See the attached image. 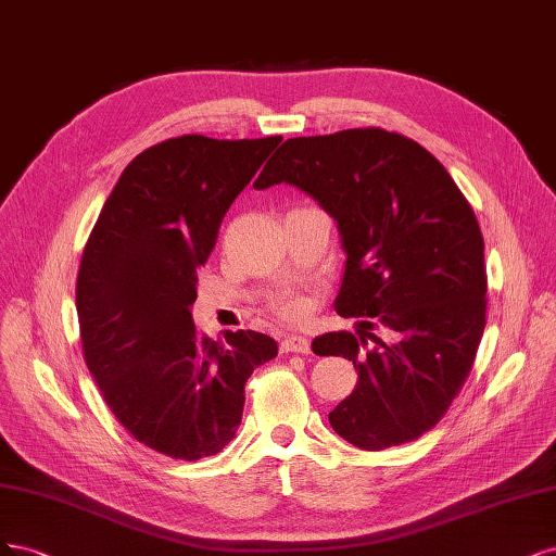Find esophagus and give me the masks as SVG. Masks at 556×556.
Here are the masks:
<instances>
[{"label":"esophagus","mask_w":556,"mask_h":556,"mask_svg":"<svg viewBox=\"0 0 556 556\" xmlns=\"http://www.w3.org/2000/svg\"><path fill=\"white\" fill-rule=\"evenodd\" d=\"M309 349H312L309 339L298 337V334L281 337V342H279V351L281 353H309Z\"/></svg>","instance_id":"obj_1"}]
</instances>
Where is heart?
Listing matches in <instances>:
<instances>
[{
  "label": "heart",
  "mask_w": 556,
  "mask_h": 556,
  "mask_svg": "<svg viewBox=\"0 0 556 556\" xmlns=\"http://www.w3.org/2000/svg\"><path fill=\"white\" fill-rule=\"evenodd\" d=\"M273 309L279 318L291 320V324H300V320L312 314L314 300L300 291H283L273 300Z\"/></svg>",
  "instance_id": "1"
}]
</instances>
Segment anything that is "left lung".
Instances as JSON below:
<instances>
[{
  "label": "left lung",
  "mask_w": 556,
  "mask_h": 556,
  "mask_svg": "<svg viewBox=\"0 0 556 556\" xmlns=\"http://www.w3.org/2000/svg\"><path fill=\"white\" fill-rule=\"evenodd\" d=\"M281 182L337 222L346 270L334 309L363 318L357 337L328 332L312 344L357 371L330 410L332 429L363 451L422 437L469 379L488 320L485 242L469 201L437 156L379 127L289 138L254 189Z\"/></svg>",
  "instance_id": "1"
}]
</instances>
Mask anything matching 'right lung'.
Listing matches in <instances>:
<instances>
[{
  "mask_svg": "<svg viewBox=\"0 0 556 556\" xmlns=\"http://www.w3.org/2000/svg\"><path fill=\"white\" fill-rule=\"evenodd\" d=\"M281 136L168 138L124 168L83 249L76 309L85 365L127 432L173 459L224 451L244 383L277 342L195 330L189 307L230 203Z\"/></svg>",
  "mask_w": 556,
  "mask_h": 556,
  "instance_id": "add662e5",
  "label": "right lung"
}]
</instances>
